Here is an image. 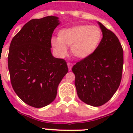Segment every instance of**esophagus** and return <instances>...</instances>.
<instances>
[{"label": "esophagus", "mask_w": 133, "mask_h": 133, "mask_svg": "<svg viewBox=\"0 0 133 133\" xmlns=\"http://www.w3.org/2000/svg\"><path fill=\"white\" fill-rule=\"evenodd\" d=\"M67 64H68V66L69 71H70L71 70H72V64L71 63H69V62Z\"/></svg>", "instance_id": "34e87169"}]
</instances>
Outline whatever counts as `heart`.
<instances>
[{
  "label": "heart",
  "mask_w": 133,
  "mask_h": 133,
  "mask_svg": "<svg viewBox=\"0 0 133 133\" xmlns=\"http://www.w3.org/2000/svg\"><path fill=\"white\" fill-rule=\"evenodd\" d=\"M102 39L101 29L95 25H78L64 28L58 32V38H52V45L61 56L68 54L67 47L76 58L83 59L96 51Z\"/></svg>",
  "instance_id": "heart-1"
}]
</instances>
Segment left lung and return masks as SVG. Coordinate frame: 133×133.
Listing matches in <instances>:
<instances>
[{"label":"left lung","instance_id":"left-lung-1","mask_svg":"<svg viewBox=\"0 0 133 133\" xmlns=\"http://www.w3.org/2000/svg\"><path fill=\"white\" fill-rule=\"evenodd\" d=\"M103 38L96 51L73 66L78 97L98 107L109 101L122 80L124 51L115 34L98 22Z\"/></svg>","mask_w":133,"mask_h":133}]
</instances>
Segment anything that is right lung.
Here are the masks:
<instances>
[{
  "label": "right lung",
  "instance_id": "obj_1",
  "mask_svg": "<svg viewBox=\"0 0 133 133\" xmlns=\"http://www.w3.org/2000/svg\"><path fill=\"white\" fill-rule=\"evenodd\" d=\"M60 24L49 16L28 22L9 46L8 69L16 94L28 105L39 108L56 97L58 84L68 71L66 61L51 52V38Z\"/></svg>",
  "mask_w": 133,
  "mask_h": 133
}]
</instances>
